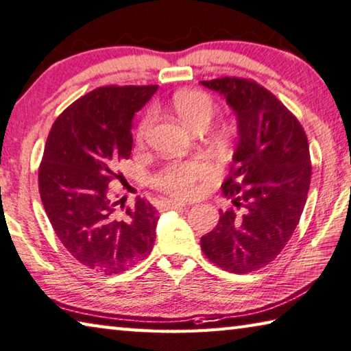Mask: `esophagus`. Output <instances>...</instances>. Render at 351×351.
I'll return each mask as SVG.
<instances>
[{"instance_id": "34e87169", "label": "esophagus", "mask_w": 351, "mask_h": 351, "mask_svg": "<svg viewBox=\"0 0 351 351\" xmlns=\"http://www.w3.org/2000/svg\"><path fill=\"white\" fill-rule=\"evenodd\" d=\"M186 204L185 202H176V200H171L166 204V208H169V210H180V208H185Z\"/></svg>"}]
</instances>
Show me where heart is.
Wrapping results in <instances>:
<instances>
[{
	"label": "heart",
	"mask_w": 351,
	"mask_h": 351,
	"mask_svg": "<svg viewBox=\"0 0 351 351\" xmlns=\"http://www.w3.org/2000/svg\"><path fill=\"white\" fill-rule=\"evenodd\" d=\"M172 106L177 115L189 128H206L216 110L213 98L202 90H180L172 97ZM156 121V112L152 109L146 110L141 117L137 128V140L145 141L149 135ZM211 172V166L204 160H194L186 163H174L166 166L154 177L152 183L158 189L177 197L191 195L195 189V183L206 179Z\"/></svg>",
	"instance_id": "1"
}]
</instances>
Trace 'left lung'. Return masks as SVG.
Segmentation results:
<instances>
[{
	"label": "left lung",
	"instance_id": "left-lung-1",
	"mask_svg": "<svg viewBox=\"0 0 351 351\" xmlns=\"http://www.w3.org/2000/svg\"><path fill=\"white\" fill-rule=\"evenodd\" d=\"M200 84L223 95L236 114L239 137L222 191L241 211H220L200 245L217 267L251 273L278 257L299 223L311 180L308 140L296 117L256 82Z\"/></svg>",
	"mask_w": 351,
	"mask_h": 351
}]
</instances>
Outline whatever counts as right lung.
I'll return each mask as SVG.
<instances>
[{
    "label": "right lung",
    "mask_w": 351,
    "mask_h": 351,
    "mask_svg": "<svg viewBox=\"0 0 351 351\" xmlns=\"http://www.w3.org/2000/svg\"><path fill=\"white\" fill-rule=\"evenodd\" d=\"M158 86H104L63 110L47 135L38 171L43 206L73 259L119 274L152 251L157 211L137 197L123 216L109 183L131 157L132 120Z\"/></svg>",
    "instance_id": "obj_1"
}]
</instances>
